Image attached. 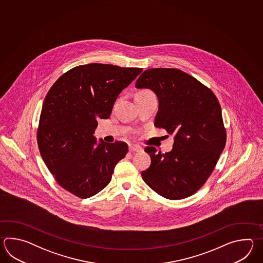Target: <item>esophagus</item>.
Segmentation results:
<instances>
[{
    "label": "esophagus",
    "mask_w": 263,
    "mask_h": 263,
    "mask_svg": "<svg viewBox=\"0 0 263 263\" xmlns=\"http://www.w3.org/2000/svg\"><path fill=\"white\" fill-rule=\"evenodd\" d=\"M142 151V147L137 145H130L129 146V152H139Z\"/></svg>",
    "instance_id": "34e87169"
}]
</instances>
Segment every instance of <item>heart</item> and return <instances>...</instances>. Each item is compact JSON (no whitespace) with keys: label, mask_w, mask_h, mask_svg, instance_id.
I'll use <instances>...</instances> for the list:
<instances>
[{"label":"heart","mask_w":263,"mask_h":263,"mask_svg":"<svg viewBox=\"0 0 263 263\" xmlns=\"http://www.w3.org/2000/svg\"><path fill=\"white\" fill-rule=\"evenodd\" d=\"M148 93H152L149 90H142L140 91L139 94H148Z\"/></svg>","instance_id":"obj_1"}]
</instances>
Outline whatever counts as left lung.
Instances as JSON below:
<instances>
[{"label": "left lung", "instance_id": "1", "mask_svg": "<svg viewBox=\"0 0 263 263\" xmlns=\"http://www.w3.org/2000/svg\"><path fill=\"white\" fill-rule=\"evenodd\" d=\"M136 88H148L159 101L154 125L174 134L172 151L145 147L151 166L142 178L158 195L171 200L192 196L215 167L227 140L222 111L213 91L177 68H151Z\"/></svg>", "mask_w": 263, "mask_h": 263}]
</instances>
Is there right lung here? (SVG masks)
<instances>
[{
  "label": "right lung",
  "mask_w": 263,
  "mask_h": 263,
  "mask_svg": "<svg viewBox=\"0 0 263 263\" xmlns=\"http://www.w3.org/2000/svg\"><path fill=\"white\" fill-rule=\"evenodd\" d=\"M142 68L88 64L63 74L45 98L37 129L40 154L64 189L88 198L111 181L126 156L123 142L98 143L97 119L110 118L112 107Z\"/></svg>",
  "instance_id": "right-lung-1"
}]
</instances>
